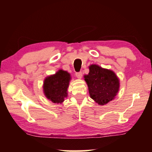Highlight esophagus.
Wrapping results in <instances>:
<instances>
[{
  "label": "esophagus",
  "mask_w": 152,
  "mask_h": 152,
  "mask_svg": "<svg viewBox=\"0 0 152 152\" xmlns=\"http://www.w3.org/2000/svg\"><path fill=\"white\" fill-rule=\"evenodd\" d=\"M76 76L77 77V78L81 79L82 77V72H76Z\"/></svg>",
  "instance_id": "34e87169"
}]
</instances>
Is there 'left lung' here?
<instances>
[{"mask_svg": "<svg viewBox=\"0 0 152 152\" xmlns=\"http://www.w3.org/2000/svg\"><path fill=\"white\" fill-rule=\"evenodd\" d=\"M90 96L99 105H105L115 99L120 81L114 72L97 64L89 66L88 74L84 76Z\"/></svg>", "mask_w": 152, "mask_h": 152, "instance_id": "obj_1", "label": "left lung"}]
</instances>
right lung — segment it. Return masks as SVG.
Here are the masks:
<instances>
[{"label":"right lung","instance_id":"1","mask_svg":"<svg viewBox=\"0 0 152 152\" xmlns=\"http://www.w3.org/2000/svg\"><path fill=\"white\" fill-rule=\"evenodd\" d=\"M71 79L70 74L61 69L46 77L43 84L45 96L53 103H62L65 98L68 97V88Z\"/></svg>","mask_w":152,"mask_h":152}]
</instances>
